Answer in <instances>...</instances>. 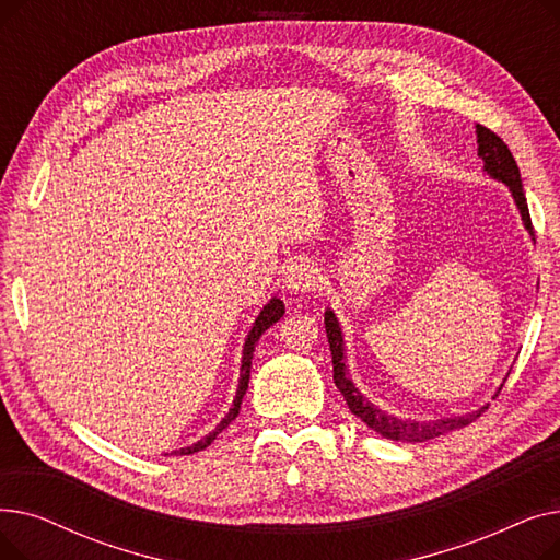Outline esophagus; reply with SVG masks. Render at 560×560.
<instances>
[{"label": "esophagus", "mask_w": 560, "mask_h": 560, "mask_svg": "<svg viewBox=\"0 0 560 560\" xmlns=\"http://www.w3.org/2000/svg\"><path fill=\"white\" fill-rule=\"evenodd\" d=\"M317 285V270L315 265L300 258L295 262H290L288 277H285V288L290 290H311Z\"/></svg>", "instance_id": "esophagus-1"}]
</instances>
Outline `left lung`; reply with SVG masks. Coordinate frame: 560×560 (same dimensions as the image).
Masks as SVG:
<instances>
[{
	"label": "left lung",
	"mask_w": 560,
	"mask_h": 560,
	"mask_svg": "<svg viewBox=\"0 0 560 560\" xmlns=\"http://www.w3.org/2000/svg\"><path fill=\"white\" fill-rule=\"evenodd\" d=\"M477 142H479V156L483 161V170L492 176V179L509 186V190L515 199V206L520 209L522 222L534 238V226H532V215H528V206H526V197H524V188H522V179H520V167H517V163H515V159L509 150V144L502 138H499L494 131L486 129L483 125H477ZM325 329H327L329 349H331V359H334V384H336V388L342 393L351 413L361 418L378 435H384L388 440H399V443H424V440L438 438V435H443L447 431H454V429H460L469 422H475L488 408V406H483V408L475 410V413H465V416H456V418H440V420H424V422L401 420L397 416H390V413H386V410H381L378 406H374L354 386V381L349 378V370L345 365L342 329H340V322H338V317L331 308L325 311Z\"/></svg>",
	"instance_id": "obj_1"
}]
</instances>
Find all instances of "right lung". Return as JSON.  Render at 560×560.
I'll use <instances>...</instances> for the list:
<instances>
[{"label": "right lung", "mask_w": 560, "mask_h": 560, "mask_svg": "<svg viewBox=\"0 0 560 560\" xmlns=\"http://www.w3.org/2000/svg\"><path fill=\"white\" fill-rule=\"evenodd\" d=\"M283 313H285V306H283V302L281 300H277V298H272L268 304L262 306V311L258 313V317H256V322H254V327H252V331L247 334V340H245V347H243V365H241V378H238V390H235V397H233V406L229 408V413L222 418V422L206 435V438H201V440H197L195 445H190V447H184V450H179V452H174V454H182V456H188V454H195V452H201V450H206L209 447L213 440L218 438V433H222L235 418H238V410H241V404H243V397H245V393H247V384H249V370H252V359H254V349H256V342L260 340V336L268 331L275 322H279L281 317H283Z\"/></svg>", "instance_id": "right-lung-1"}]
</instances>
